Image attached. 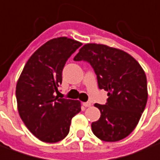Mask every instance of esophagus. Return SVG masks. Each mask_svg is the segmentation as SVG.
Segmentation results:
<instances>
[{
    "instance_id": "34e87169",
    "label": "esophagus",
    "mask_w": 160,
    "mask_h": 160,
    "mask_svg": "<svg viewBox=\"0 0 160 160\" xmlns=\"http://www.w3.org/2000/svg\"><path fill=\"white\" fill-rule=\"evenodd\" d=\"M82 105L84 106V107L88 108V107H90L91 106V102H83Z\"/></svg>"
}]
</instances>
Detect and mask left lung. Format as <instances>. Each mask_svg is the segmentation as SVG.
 <instances>
[{"label": "left lung", "instance_id": "1", "mask_svg": "<svg viewBox=\"0 0 160 160\" xmlns=\"http://www.w3.org/2000/svg\"><path fill=\"white\" fill-rule=\"evenodd\" d=\"M75 61L90 64L99 89L108 91L107 103H96L101 117L92 122L93 133L103 141L114 142L133 131L148 97L147 77L140 64L124 51L101 44H86Z\"/></svg>", "mask_w": 160, "mask_h": 160}]
</instances>
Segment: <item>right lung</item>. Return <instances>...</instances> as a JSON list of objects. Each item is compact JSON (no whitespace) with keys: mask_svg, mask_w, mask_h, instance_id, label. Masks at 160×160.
Returning <instances> with one entry per match:
<instances>
[{"mask_svg":"<svg viewBox=\"0 0 160 160\" xmlns=\"http://www.w3.org/2000/svg\"><path fill=\"white\" fill-rule=\"evenodd\" d=\"M82 43L67 37L52 38L28 59L16 84L18 111L38 140L55 143L67 136L71 119L81 111L78 100L58 98L62 71Z\"/></svg>","mask_w":160,"mask_h":160,"instance_id":"add662e5","label":"right lung"}]
</instances>
